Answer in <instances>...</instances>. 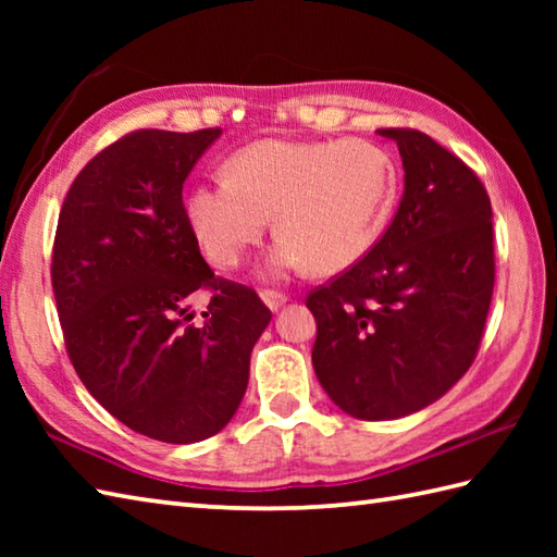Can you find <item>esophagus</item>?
<instances>
[{
	"mask_svg": "<svg viewBox=\"0 0 557 557\" xmlns=\"http://www.w3.org/2000/svg\"><path fill=\"white\" fill-rule=\"evenodd\" d=\"M260 299H263V304L268 306L272 313H277L282 306L287 304V297H285V294H280V292H263V294H260Z\"/></svg>",
	"mask_w": 557,
	"mask_h": 557,
	"instance_id": "obj_1",
	"label": "esophagus"
}]
</instances>
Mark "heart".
<instances>
[{
    "instance_id": "b5f03b06",
    "label": "heart",
    "mask_w": 557,
    "mask_h": 557,
    "mask_svg": "<svg viewBox=\"0 0 557 557\" xmlns=\"http://www.w3.org/2000/svg\"><path fill=\"white\" fill-rule=\"evenodd\" d=\"M224 174L188 188V227L212 265L236 268L275 220L280 232L268 275L313 268L337 275L383 239L397 203L395 158L371 140H285L248 144Z\"/></svg>"
}]
</instances>
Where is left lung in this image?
<instances>
[{
  "label": "left lung",
  "mask_w": 557,
  "mask_h": 557,
  "mask_svg": "<svg viewBox=\"0 0 557 557\" xmlns=\"http://www.w3.org/2000/svg\"><path fill=\"white\" fill-rule=\"evenodd\" d=\"M405 168L395 220L361 263L306 306L313 371L354 419H401L441 399L476 357L493 297V210L479 176L431 136L377 128Z\"/></svg>",
  "instance_id": "1"
}]
</instances>
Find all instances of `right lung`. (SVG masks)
<instances>
[{
    "label": "right lung",
    "instance_id": "right-lung-1",
    "mask_svg": "<svg viewBox=\"0 0 557 557\" xmlns=\"http://www.w3.org/2000/svg\"><path fill=\"white\" fill-rule=\"evenodd\" d=\"M220 134L146 128L104 148L69 188L52 253L59 323L83 385L132 431L174 445L230 423L272 318L253 289L215 280L184 212L186 176ZM203 286L219 294L194 322Z\"/></svg>",
    "mask_w": 557,
    "mask_h": 557
}]
</instances>
